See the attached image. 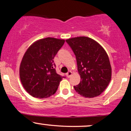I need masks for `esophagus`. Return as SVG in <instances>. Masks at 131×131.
Listing matches in <instances>:
<instances>
[{
  "label": "esophagus",
  "instance_id": "esophagus-1",
  "mask_svg": "<svg viewBox=\"0 0 131 131\" xmlns=\"http://www.w3.org/2000/svg\"><path fill=\"white\" fill-rule=\"evenodd\" d=\"M72 74H73L72 71H68V72L67 73V77H68V78H70V77H71V75H72Z\"/></svg>",
  "mask_w": 131,
  "mask_h": 131
}]
</instances>
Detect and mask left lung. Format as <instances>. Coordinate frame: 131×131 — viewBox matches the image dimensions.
Returning <instances> with one entry per match:
<instances>
[{
  "label": "left lung",
  "mask_w": 131,
  "mask_h": 131,
  "mask_svg": "<svg viewBox=\"0 0 131 131\" xmlns=\"http://www.w3.org/2000/svg\"><path fill=\"white\" fill-rule=\"evenodd\" d=\"M76 56L81 80L74 86L78 94L86 98L100 95L111 80L112 68L105 49L94 39L80 36L66 40Z\"/></svg>",
  "instance_id": "1"
}]
</instances>
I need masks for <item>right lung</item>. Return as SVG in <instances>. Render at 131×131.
Masks as SVG:
<instances>
[{
	"label": "right lung",
	"mask_w": 131,
	"mask_h": 131,
	"mask_svg": "<svg viewBox=\"0 0 131 131\" xmlns=\"http://www.w3.org/2000/svg\"><path fill=\"white\" fill-rule=\"evenodd\" d=\"M64 43V39H41L33 42L24 53L19 76L23 87L32 97L46 99L56 93L64 77L56 73L53 59Z\"/></svg>",
	"instance_id": "1"
}]
</instances>
